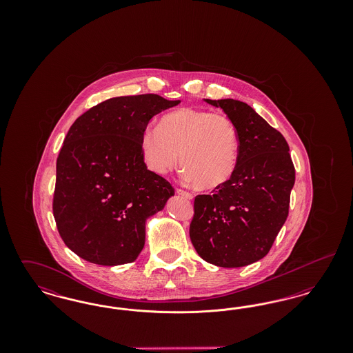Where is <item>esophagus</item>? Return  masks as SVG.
I'll use <instances>...</instances> for the list:
<instances>
[{
    "instance_id": "obj_1",
    "label": "esophagus",
    "mask_w": 353,
    "mask_h": 353,
    "mask_svg": "<svg viewBox=\"0 0 353 353\" xmlns=\"http://www.w3.org/2000/svg\"><path fill=\"white\" fill-rule=\"evenodd\" d=\"M176 193H177V194H180V196H183L185 199H188V200H192V199H193V194H190V193L185 192L183 189H176Z\"/></svg>"
}]
</instances>
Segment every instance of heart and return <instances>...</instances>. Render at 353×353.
I'll return each instance as SVG.
<instances>
[{"mask_svg": "<svg viewBox=\"0 0 353 353\" xmlns=\"http://www.w3.org/2000/svg\"><path fill=\"white\" fill-rule=\"evenodd\" d=\"M239 134L234 121L208 110L180 108L147 128L140 139L144 163L165 174L180 159L185 181L213 190L230 180L239 159Z\"/></svg>", "mask_w": 353, "mask_h": 353, "instance_id": "obj_1", "label": "heart"}]
</instances>
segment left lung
Returning <instances> with one entry per match:
<instances>
[{"mask_svg": "<svg viewBox=\"0 0 353 353\" xmlns=\"http://www.w3.org/2000/svg\"><path fill=\"white\" fill-rule=\"evenodd\" d=\"M234 121L239 159L229 181L194 199L189 235L203 261L248 266L270 252L288 216L295 168L283 134L254 108L234 99H203Z\"/></svg>", "mask_w": 353, "mask_h": 353, "instance_id": "obj_1", "label": "left lung"}]
</instances>
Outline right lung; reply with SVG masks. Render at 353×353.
Wrapping results in <instances>:
<instances>
[{"label":"right lung","mask_w":353,"mask_h":353,"mask_svg":"<svg viewBox=\"0 0 353 353\" xmlns=\"http://www.w3.org/2000/svg\"><path fill=\"white\" fill-rule=\"evenodd\" d=\"M179 103L156 94L111 98L70 127L57 160L52 213L63 242L84 261L118 266L143 250L147 219L174 189L147 168L140 139L154 115Z\"/></svg>","instance_id":"1"}]
</instances>
